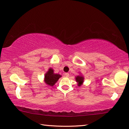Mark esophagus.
<instances>
[{"label": "esophagus", "instance_id": "1", "mask_svg": "<svg viewBox=\"0 0 129 129\" xmlns=\"http://www.w3.org/2000/svg\"><path fill=\"white\" fill-rule=\"evenodd\" d=\"M64 74H65V76H66V77H69V73H65Z\"/></svg>", "mask_w": 129, "mask_h": 129}]
</instances>
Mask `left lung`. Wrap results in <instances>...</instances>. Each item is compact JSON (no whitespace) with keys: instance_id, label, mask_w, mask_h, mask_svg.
<instances>
[{"instance_id":"1","label":"left lung","mask_w":129,"mask_h":129,"mask_svg":"<svg viewBox=\"0 0 129 129\" xmlns=\"http://www.w3.org/2000/svg\"><path fill=\"white\" fill-rule=\"evenodd\" d=\"M84 78L81 76H78L77 77H76V81L78 83V86H81L82 84L83 83Z\"/></svg>"}]
</instances>
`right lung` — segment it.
I'll return each instance as SVG.
<instances>
[{
  "instance_id": "obj_1",
  "label": "right lung",
  "mask_w": 129,
  "mask_h": 129,
  "mask_svg": "<svg viewBox=\"0 0 129 129\" xmlns=\"http://www.w3.org/2000/svg\"><path fill=\"white\" fill-rule=\"evenodd\" d=\"M61 75L57 74H54L52 69H49L48 72L45 75V82L49 86H53L55 84L59 79L61 77Z\"/></svg>"
}]
</instances>
